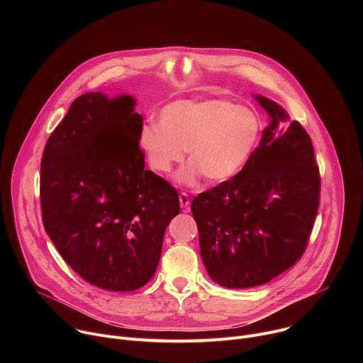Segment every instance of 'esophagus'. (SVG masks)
<instances>
[{"mask_svg":"<svg viewBox=\"0 0 363 363\" xmlns=\"http://www.w3.org/2000/svg\"><path fill=\"white\" fill-rule=\"evenodd\" d=\"M179 203H181V206H182L184 210H188V208H189L191 198H189V195H188L186 192H181V194H179Z\"/></svg>","mask_w":363,"mask_h":363,"instance_id":"1","label":"esophagus"}]
</instances>
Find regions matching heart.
<instances>
[{
	"label": "heart",
	"instance_id": "obj_1",
	"mask_svg": "<svg viewBox=\"0 0 363 363\" xmlns=\"http://www.w3.org/2000/svg\"><path fill=\"white\" fill-rule=\"evenodd\" d=\"M160 122L140 129L147 162L157 172L168 174L186 149L191 162L178 179L188 185L202 175L213 184L234 178L250 162L263 135L257 112L227 99L172 101L161 111Z\"/></svg>",
	"mask_w": 363,
	"mask_h": 363
}]
</instances>
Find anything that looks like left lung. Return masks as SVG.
<instances>
[{"label": "left lung", "mask_w": 363, "mask_h": 363, "mask_svg": "<svg viewBox=\"0 0 363 363\" xmlns=\"http://www.w3.org/2000/svg\"><path fill=\"white\" fill-rule=\"evenodd\" d=\"M272 118L250 162L234 178L194 198L203 266L223 287L269 283L294 266L308 244L320 203L313 143L274 101L257 96Z\"/></svg>", "instance_id": "8db88e82"}]
</instances>
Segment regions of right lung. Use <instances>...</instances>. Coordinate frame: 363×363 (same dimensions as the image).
I'll list each match as a JSON object with an SVG mask.
<instances>
[{
	"label": "right lung",
	"mask_w": 363,
	"mask_h": 363,
	"mask_svg": "<svg viewBox=\"0 0 363 363\" xmlns=\"http://www.w3.org/2000/svg\"><path fill=\"white\" fill-rule=\"evenodd\" d=\"M135 100L79 96L41 158L45 233L65 262L105 290L132 291L157 270L164 234L179 214L177 189L145 169Z\"/></svg>",
	"instance_id": "right-lung-1"
}]
</instances>
